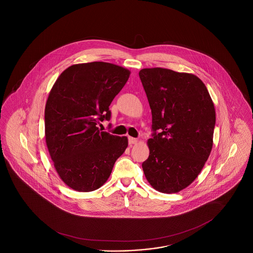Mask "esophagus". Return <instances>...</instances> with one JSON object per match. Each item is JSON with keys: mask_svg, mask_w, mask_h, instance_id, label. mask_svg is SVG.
Wrapping results in <instances>:
<instances>
[{"mask_svg": "<svg viewBox=\"0 0 253 253\" xmlns=\"http://www.w3.org/2000/svg\"><path fill=\"white\" fill-rule=\"evenodd\" d=\"M138 140L136 138L129 137V144H130V145H134V144H136Z\"/></svg>", "mask_w": 253, "mask_h": 253, "instance_id": "esophagus-1", "label": "esophagus"}]
</instances>
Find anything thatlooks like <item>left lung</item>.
<instances>
[{"mask_svg":"<svg viewBox=\"0 0 253 253\" xmlns=\"http://www.w3.org/2000/svg\"><path fill=\"white\" fill-rule=\"evenodd\" d=\"M139 77L153 130L143 170L156 190L177 193L198 177L211 154L214 105L205 84L193 74L154 68L141 69Z\"/></svg>","mask_w":253,"mask_h":253,"instance_id":"left-lung-1","label":"left lung"}]
</instances>
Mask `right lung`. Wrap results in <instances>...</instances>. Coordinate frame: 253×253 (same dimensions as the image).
<instances>
[{"label":"right lung","mask_w":253,"mask_h":253,"mask_svg":"<svg viewBox=\"0 0 253 253\" xmlns=\"http://www.w3.org/2000/svg\"><path fill=\"white\" fill-rule=\"evenodd\" d=\"M130 71L106 62L72 65L54 83L44 111L46 145L62 181L79 192L98 189L128 146L126 136L101 131L109 106Z\"/></svg>","instance_id":"obj_1"}]
</instances>
